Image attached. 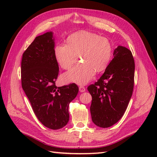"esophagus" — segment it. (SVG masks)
Segmentation results:
<instances>
[{
  "label": "esophagus",
  "instance_id": "esophagus-1",
  "mask_svg": "<svg viewBox=\"0 0 157 157\" xmlns=\"http://www.w3.org/2000/svg\"><path fill=\"white\" fill-rule=\"evenodd\" d=\"M79 90L80 92H84L86 91V88L84 87V86H80L79 87Z\"/></svg>",
  "mask_w": 157,
  "mask_h": 157
}]
</instances>
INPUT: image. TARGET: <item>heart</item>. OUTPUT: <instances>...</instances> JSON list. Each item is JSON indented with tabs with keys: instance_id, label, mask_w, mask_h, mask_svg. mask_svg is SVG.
<instances>
[{
	"instance_id": "1",
	"label": "heart",
	"mask_w": 157,
	"mask_h": 157,
	"mask_svg": "<svg viewBox=\"0 0 157 157\" xmlns=\"http://www.w3.org/2000/svg\"><path fill=\"white\" fill-rule=\"evenodd\" d=\"M112 54V44L108 38L87 31L73 33L67 39V44H58L55 48L56 59L63 69L71 68L77 62V56L81 59V63L63 77L66 82L80 85L90 81L95 71L105 70Z\"/></svg>"
}]
</instances>
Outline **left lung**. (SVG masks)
<instances>
[{
  "mask_svg": "<svg viewBox=\"0 0 157 157\" xmlns=\"http://www.w3.org/2000/svg\"><path fill=\"white\" fill-rule=\"evenodd\" d=\"M134 71L132 52L124 46H117L105 73L88 87L92 97V120L96 125L109 128L122 117L134 90Z\"/></svg>",
  "mask_w": 157,
  "mask_h": 157,
  "instance_id": "left-lung-1",
  "label": "left lung"
}]
</instances>
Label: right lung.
I'll use <instances>...</instances> for the list:
<instances>
[{"instance_id":"1","label":"right lung","mask_w":157,"mask_h":157,"mask_svg":"<svg viewBox=\"0 0 157 157\" xmlns=\"http://www.w3.org/2000/svg\"><path fill=\"white\" fill-rule=\"evenodd\" d=\"M59 72L52 32L37 36L23 52L21 86L38 120L46 128L61 129L69 119V105L79 88L75 84L57 87Z\"/></svg>"}]
</instances>
